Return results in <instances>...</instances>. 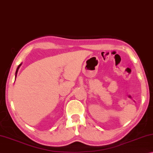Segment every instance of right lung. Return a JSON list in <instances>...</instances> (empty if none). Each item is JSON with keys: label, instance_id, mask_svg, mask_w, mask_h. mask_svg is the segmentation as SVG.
<instances>
[{"label": "right lung", "instance_id": "right-lung-1", "mask_svg": "<svg viewBox=\"0 0 153 153\" xmlns=\"http://www.w3.org/2000/svg\"><path fill=\"white\" fill-rule=\"evenodd\" d=\"M20 66H21V64H19V66L17 67V71H16V75H17V71H18V70H19V67H20Z\"/></svg>", "mask_w": 153, "mask_h": 153}]
</instances>
